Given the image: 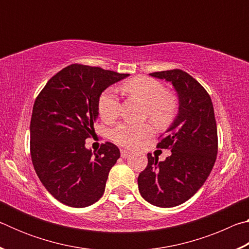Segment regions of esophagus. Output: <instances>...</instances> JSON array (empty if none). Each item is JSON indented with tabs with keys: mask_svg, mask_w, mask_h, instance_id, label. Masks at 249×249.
<instances>
[{
	"mask_svg": "<svg viewBox=\"0 0 249 249\" xmlns=\"http://www.w3.org/2000/svg\"><path fill=\"white\" fill-rule=\"evenodd\" d=\"M121 156L123 158H127L128 156H130V151H128V150H125V149H122L121 150Z\"/></svg>",
	"mask_w": 249,
	"mask_h": 249,
	"instance_id": "1",
	"label": "esophagus"
}]
</instances>
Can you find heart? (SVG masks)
<instances>
[{
    "instance_id": "1",
    "label": "heart",
    "mask_w": 249,
    "mask_h": 249,
    "mask_svg": "<svg viewBox=\"0 0 249 249\" xmlns=\"http://www.w3.org/2000/svg\"><path fill=\"white\" fill-rule=\"evenodd\" d=\"M126 93L140 99L147 105L146 114L156 125L163 126L170 123L178 108V102L174 95L167 93L166 88L157 80L148 77H136L123 84ZM99 113L104 122L115 121L120 115L121 103L115 89L108 88L99 99ZM154 129L148 123L117 125L112 129L111 138L117 145L134 148L142 141L150 137Z\"/></svg>"
}]
</instances>
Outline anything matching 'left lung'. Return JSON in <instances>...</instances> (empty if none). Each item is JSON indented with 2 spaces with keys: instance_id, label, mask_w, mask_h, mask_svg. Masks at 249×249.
Instances as JSON below:
<instances>
[{
  "instance_id": "left-lung-1",
  "label": "left lung",
  "mask_w": 249,
  "mask_h": 249,
  "mask_svg": "<svg viewBox=\"0 0 249 249\" xmlns=\"http://www.w3.org/2000/svg\"><path fill=\"white\" fill-rule=\"evenodd\" d=\"M151 77L166 80L178 94V114L157 147L170 149L163 161L147 154L148 165L138 176L141 196L159 208L188 201L203 185L217 154V128L208 92L180 69L159 71Z\"/></svg>"
}]
</instances>
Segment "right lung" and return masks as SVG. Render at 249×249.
<instances>
[{"label": "right lung", "mask_w": 249, "mask_h": 249, "mask_svg": "<svg viewBox=\"0 0 249 249\" xmlns=\"http://www.w3.org/2000/svg\"><path fill=\"white\" fill-rule=\"evenodd\" d=\"M128 75L74 64L54 74L35 100L33 166L44 187L61 203L86 208L103 196L120 149L107 142L95 153L86 148V140L94 132L102 92Z\"/></svg>", "instance_id": "1"}]
</instances>
